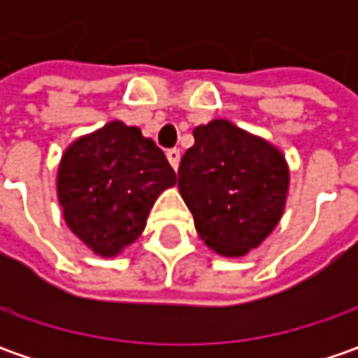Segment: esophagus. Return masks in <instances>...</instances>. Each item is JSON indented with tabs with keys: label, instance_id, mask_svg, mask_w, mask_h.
I'll use <instances>...</instances> for the list:
<instances>
[{
	"label": "esophagus",
	"instance_id": "34e87169",
	"mask_svg": "<svg viewBox=\"0 0 358 358\" xmlns=\"http://www.w3.org/2000/svg\"><path fill=\"white\" fill-rule=\"evenodd\" d=\"M167 161L171 163V167L177 171L179 161H181V151H179V149H169V151H167Z\"/></svg>",
	"mask_w": 358,
	"mask_h": 358
}]
</instances>
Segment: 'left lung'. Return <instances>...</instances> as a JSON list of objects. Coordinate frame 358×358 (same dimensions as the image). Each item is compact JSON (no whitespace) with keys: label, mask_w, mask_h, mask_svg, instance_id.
Listing matches in <instances>:
<instances>
[{"label":"left lung","mask_w":358,"mask_h":358,"mask_svg":"<svg viewBox=\"0 0 358 358\" xmlns=\"http://www.w3.org/2000/svg\"><path fill=\"white\" fill-rule=\"evenodd\" d=\"M179 165V193L201 241L221 257H245L281 221L291 171L282 151L227 119L193 129Z\"/></svg>","instance_id":"8db88e82"}]
</instances>
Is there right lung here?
Segmentation results:
<instances>
[{"instance_id": "1", "label": "right lung", "mask_w": 358, "mask_h": 358, "mask_svg": "<svg viewBox=\"0 0 358 358\" xmlns=\"http://www.w3.org/2000/svg\"><path fill=\"white\" fill-rule=\"evenodd\" d=\"M175 181L153 139L113 119L67 145L55 187L71 233L111 259L139 239L157 197Z\"/></svg>"}]
</instances>
